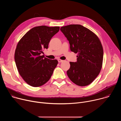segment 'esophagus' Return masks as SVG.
Returning a JSON list of instances; mask_svg holds the SVG:
<instances>
[{
    "label": "esophagus",
    "mask_w": 121,
    "mask_h": 121,
    "mask_svg": "<svg viewBox=\"0 0 121 121\" xmlns=\"http://www.w3.org/2000/svg\"><path fill=\"white\" fill-rule=\"evenodd\" d=\"M58 62L59 63H61V62H63V60H61V59H58Z\"/></svg>",
    "instance_id": "1"
}]
</instances>
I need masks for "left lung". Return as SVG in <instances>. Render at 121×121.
Wrapping results in <instances>:
<instances>
[{
    "label": "left lung",
    "mask_w": 121,
    "mask_h": 121,
    "mask_svg": "<svg viewBox=\"0 0 121 121\" xmlns=\"http://www.w3.org/2000/svg\"><path fill=\"white\" fill-rule=\"evenodd\" d=\"M60 30L69 41L70 50L78 54L77 61L70 62L68 77L78 86L89 85L102 67L103 51L100 40L92 31L79 24L63 26Z\"/></svg>",
    "instance_id": "1"
}]
</instances>
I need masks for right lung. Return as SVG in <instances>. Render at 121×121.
<instances>
[{
    "instance_id": "right-lung-1",
    "label": "right lung",
    "mask_w": 121,
    "mask_h": 121,
    "mask_svg": "<svg viewBox=\"0 0 121 121\" xmlns=\"http://www.w3.org/2000/svg\"><path fill=\"white\" fill-rule=\"evenodd\" d=\"M58 26H40L28 31L20 40L15 52V61L19 74L29 85L38 87L51 78L58 61L41 54L47 49L51 38L59 30Z\"/></svg>"
}]
</instances>
